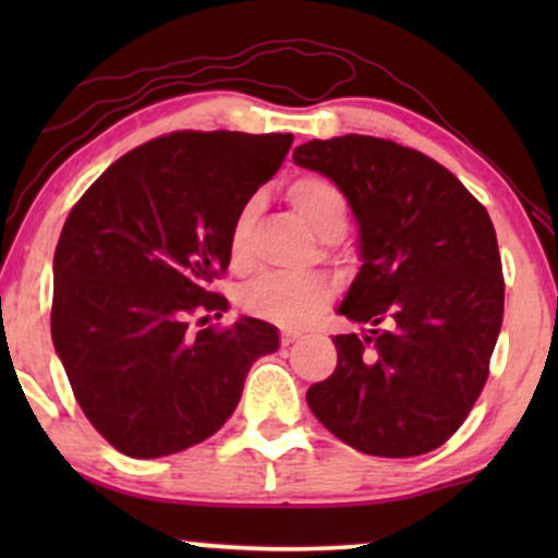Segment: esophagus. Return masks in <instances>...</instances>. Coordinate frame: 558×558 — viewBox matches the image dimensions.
Here are the masks:
<instances>
[{
  "label": "esophagus",
  "mask_w": 558,
  "mask_h": 558,
  "mask_svg": "<svg viewBox=\"0 0 558 558\" xmlns=\"http://www.w3.org/2000/svg\"><path fill=\"white\" fill-rule=\"evenodd\" d=\"M302 338V332H294V330H284V332H281V345H292V342H296V340H300Z\"/></svg>",
  "instance_id": "obj_1"
}]
</instances>
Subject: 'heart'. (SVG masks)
Listing matches in <instances>:
<instances>
[{
  "mask_svg": "<svg viewBox=\"0 0 558 558\" xmlns=\"http://www.w3.org/2000/svg\"><path fill=\"white\" fill-rule=\"evenodd\" d=\"M287 197L319 239L330 241L345 231L348 201L335 182L319 178V174H307L289 185ZM251 218H254V205H246L231 231V262L239 269L248 264ZM330 284L319 277L266 274L241 289V304L251 315L269 319V323L300 325L317 310H323L330 302Z\"/></svg>",
  "mask_w": 558,
  "mask_h": 558,
  "instance_id": "1",
  "label": "heart"
}]
</instances>
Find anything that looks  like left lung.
Wrapping results in <instances>:
<instances>
[{
    "label": "left lung",
    "mask_w": 558,
    "mask_h": 558,
    "mask_svg": "<svg viewBox=\"0 0 558 558\" xmlns=\"http://www.w3.org/2000/svg\"><path fill=\"white\" fill-rule=\"evenodd\" d=\"M294 162L340 187L357 226V269L338 315V368L307 403L335 437L373 457L445 445L487 380L502 325L493 220L422 151L376 136L312 140Z\"/></svg>",
    "instance_id": "1"
}]
</instances>
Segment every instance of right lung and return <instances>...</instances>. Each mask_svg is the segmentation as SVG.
<instances>
[{"label":"right lung","mask_w":558,"mask_h":558,"mask_svg":"<svg viewBox=\"0 0 558 558\" xmlns=\"http://www.w3.org/2000/svg\"><path fill=\"white\" fill-rule=\"evenodd\" d=\"M292 134L174 132L117 159L75 203L52 258V345L96 432L136 460L201 445L239 407L279 330L210 292L231 264V231ZM208 319V317H203Z\"/></svg>","instance_id":"1"}]
</instances>
